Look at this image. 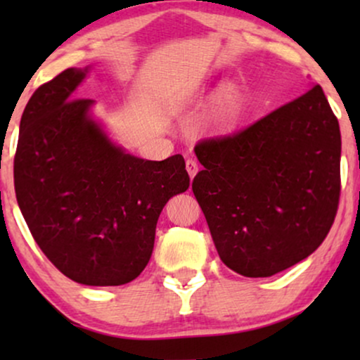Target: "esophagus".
<instances>
[{
  "label": "esophagus",
  "mask_w": 360,
  "mask_h": 360,
  "mask_svg": "<svg viewBox=\"0 0 360 360\" xmlns=\"http://www.w3.org/2000/svg\"><path fill=\"white\" fill-rule=\"evenodd\" d=\"M186 172H188L190 179H193V176L196 175V172H198V164L193 159H186Z\"/></svg>",
  "instance_id": "obj_1"
}]
</instances>
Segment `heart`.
<instances>
[{"instance_id": "b5f03b06", "label": "heart", "mask_w": 360, "mask_h": 360, "mask_svg": "<svg viewBox=\"0 0 360 360\" xmlns=\"http://www.w3.org/2000/svg\"><path fill=\"white\" fill-rule=\"evenodd\" d=\"M191 105H195V100H188V98H175V100L170 101V108L174 112H181L188 110ZM239 110L240 95L236 90H233V88H229V90H226L219 98L218 110H216V121H218L219 124L233 121Z\"/></svg>"}]
</instances>
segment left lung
Segmentation results:
<instances>
[{"mask_svg":"<svg viewBox=\"0 0 360 360\" xmlns=\"http://www.w3.org/2000/svg\"><path fill=\"white\" fill-rule=\"evenodd\" d=\"M195 154L191 188L231 270L270 277L321 245L341 193V131L321 86Z\"/></svg>","mask_w":360,"mask_h":360,"instance_id":"1","label":"left lung"}]
</instances>
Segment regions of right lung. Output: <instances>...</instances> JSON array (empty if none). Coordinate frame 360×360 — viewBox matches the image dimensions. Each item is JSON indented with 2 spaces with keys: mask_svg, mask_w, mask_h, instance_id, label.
<instances>
[{
  "mask_svg": "<svg viewBox=\"0 0 360 360\" xmlns=\"http://www.w3.org/2000/svg\"><path fill=\"white\" fill-rule=\"evenodd\" d=\"M90 68H67L24 108L14 190L34 240L73 282L115 287L149 262L157 219L190 186L180 154L144 160L111 141L93 100L75 90Z\"/></svg>",
  "mask_w": 360,
  "mask_h": 360,
  "instance_id": "obj_1",
  "label": "right lung"
}]
</instances>
